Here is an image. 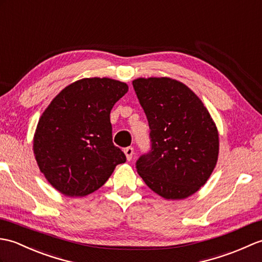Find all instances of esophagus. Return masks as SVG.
<instances>
[{"mask_svg":"<svg viewBox=\"0 0 262 262\" xmlns=\"http://www.w3.org/2000/svg\"><path fill=\"white\" fill-rule=\"evenodd\" d=\"M124 154H125L126 159L130 161V160L132 159L133 155H135V149H133L132 147H127V148H125V149H124Z\"/></svg>","mask_w":262,"mask_h":262,"instance_id":"34e87169","label":"esophagus"}]
</instances>
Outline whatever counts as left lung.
<instances>
[{"label":"left lung","mask_w":262,"mask_h":262,"mask_svg":"<svg viewBox=\"0 0 262 262\" xmlns=\"http://www.w3.org/2000/svg\"><path fill=\"white\" fill-rule=\"evenodd\" d=\"M150 127L151 150L137 161L148 187L166 200H184L204 186L219 158V131L189 87L169 77L132 82Z\"/></svg>","instance_id":"8db88e82"}]
</instances>
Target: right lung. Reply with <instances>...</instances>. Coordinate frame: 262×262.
Here are the masks:
<instances>
[{
  "label": "right lung",
  "instance_id": "add662e5",
  "mask_svg": "<svg viewBox=\"0 0 262 262\" xmlns=\"http://www.w3.org/2000/svg\"><path fill=\"white\" fill-rule=\"evenodd\" d=\"M129 87L107 77L76 80L45 110L33 154L48 183L69 197L97 190L126 158L112 141L110 113Z\"/></svg>",
  "mask_w": 262,
  "mask_h": 262
}]
</instances>
